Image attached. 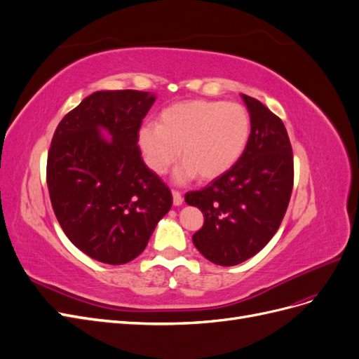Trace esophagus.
Listing matches in <instances>:
<instances>
[{
    "label": "esophagus",
    "mask_w": 359,
    "mask_h": 359,
    "mask_svg": "<svg viewBox=\"0 0 359 359\" xmlns=\"http://www.w3.org/2000/svg\"><path fill=\"white\" fill-rule=\"evenodd\" d=\"M172 196H173V205H181L182 203V193L180 190H172Z\"/></svg>",
    "instance_id": "obj_1"
}]
</instances>
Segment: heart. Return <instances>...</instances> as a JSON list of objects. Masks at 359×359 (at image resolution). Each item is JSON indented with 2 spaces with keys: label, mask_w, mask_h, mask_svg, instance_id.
<instances>
[{
  "label": "heart",
  "mask_w": 359,
  "mask_h": 359,
  "mask_svg": "<svg viewBox=\"0 0 359 359\" xmlns=\"http://www.w3.org/2000/svg\"><path fill=\"white\" fill-rule=\"evenodd\" d=\"M252 132L245 107L235 102L189 100L163 111L157 126L140 128L139 147L149 169L165 173L184 160L180 178L212 180L240 160Z\"/></svg>",
  "instance_id": "heart-1"
}]
</instances>
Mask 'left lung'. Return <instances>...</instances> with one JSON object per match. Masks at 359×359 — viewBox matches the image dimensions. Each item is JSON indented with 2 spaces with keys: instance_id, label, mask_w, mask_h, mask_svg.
Here are the masks:
<instances>
[{
  "instance_id": "1",
  "label": "left lung",
  "mask_w": 359,
  "mask_h": 359,
  "mask_svg": "<svg viewBox=\"0 0 359 359\" xmlns=\"http://www.w3.org/2000/svg\"><path fill=\"white\" fill-rule=\"evenodd\" d=\"M252 119L245 151L223 175L186 202L203 212L193 244L215 265L233 266L255 256L274 236L293 187V153L283 121L243 94Z\"/></svg>"
}]
</instances>
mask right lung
Returning a JSON list of instances; mask_svg holds the SVG:
<instances>
[{"label":"right lung","mask_w":359,"mask_h":359,"mask_svg":"<svg viewBox=\"0 0 359 359\" xmlns=\"http://www.w3.org/2000/svg\"><path fill=\"white\" fill-rule=\"evenodd\" d=\"M154 95L97 91L61 119L48 153L46 181L64 233L90 257L123 265L144 252L172 193L137 145ZM99 128L112 136L101 137Z\"/></svg>","instance_id":"right-lung-1"}]
</instances>
